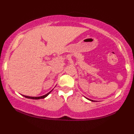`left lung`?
<instances>
[{
	"instance_id": "obj_1",
	"label": "left lung",
	"mask_w": 134,
	"mask_h": 134,
	"mask_svg": "<svg viewBox=\"0 0 134 134\" xmlns=\"http://www.w3.org/2000/svg\"><path fill=\"white\" fill-rule=\"evenodd\" d=\"M87 99H88L89 100H91V101H92V102H95V100H91V99H88V98H87Z\"/></svg>"
}]
</instances>
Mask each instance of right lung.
<instances>
[{
    "mask_svg": "<svg viewBox=\"0 0 134 134\" xmlns=\"http://www.w3.org/2000/svg\"><path fill=\"white\" fill-rule=\"evenodd\" d=\"M52 91H51L50 92H49L48 93H47L46 94H44L43 95V96H38V97H32V96H24V95H23V96H24L25 98H29V99H44L46 97H47L48 95L50 94V93Z\"/></svg>",
    "mask_w": 134,
    "mask_h": 134,
    "instance_id": "right-lung-1",
    "label": "right lung"
}]
</instances>
